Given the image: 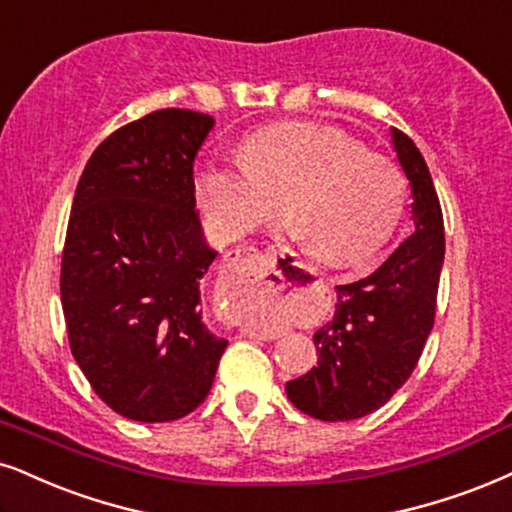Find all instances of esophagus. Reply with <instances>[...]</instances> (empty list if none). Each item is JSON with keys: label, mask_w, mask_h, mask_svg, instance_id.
I'll use <instances>...</instances> for the list:
<instances>
[{"label": "esophagus", "mask_w": 512, "mask_h": 512, "mask_svg": "<svg viewBox=\"0 0 512 512\" xmlns=\"http://www.w3.org/2000/svg\"><path fill=\"white\" fill-rule=\"evenodd\" d=\"M225 261H227L225 263L227 275H232V280H235V277H239V282H242V277L246 275V270L254 266V263H261L263 256H261V251L254 249V246H239V249L230 251V254H227ZM268 285L273 287V292H287V289L292 287V282H289L282 273H275V277L268 282ZM239 332L246 334V337L266 339V342H268V339H275L277 337V334L270 332V330H263L261 332V330H251V327H242V330H239Z\"/></svg>", "instance_id": "esophagus-1"}]
</instances>
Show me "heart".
Wrapping results in <instances>:
<instances>
[{
	"mask_svg": "<svg viewBox=\"0 0 512 512\" xmlns=\"http://www.w3.org/2000/svg\"><path fill=\"white\" fill-rule=\"evenodd\" d=\"M239 159L201 163L194 178L201 211L225 239L266 223L282 199L308 256L342 268L368 261L401 223V170L332 125H273L251 135Z\"/></svg>",
	"mask_w": 512,
	"mask_h": 512,
	"instance_id": "heart-1",
	"label": "heart"
}]
</instances>
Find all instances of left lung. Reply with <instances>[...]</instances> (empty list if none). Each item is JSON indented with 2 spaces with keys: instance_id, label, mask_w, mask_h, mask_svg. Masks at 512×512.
I'll list each match as a JSON object with an SVG mask.
<instances>
[{
  "instance_id": "obj_1",
  "label": "left lung",
  "mask_w": 512,
  "mask_h": 512,
  "mask_svg": "<svg viewBox=\"0 0 512 512\" xmlns=\"http://www.w3.org/2000/svg\"><path fill=\"white\" fill-rule=\"evenodd\" d=\"M389 135L410 182L415 232L368 277L337 287L334 315L313 334L318 365L285 384L301 413L325 422L382 408L415 370L434 325L444 218L420 149L401 130Z\"/></svg>"
}]
</instances>
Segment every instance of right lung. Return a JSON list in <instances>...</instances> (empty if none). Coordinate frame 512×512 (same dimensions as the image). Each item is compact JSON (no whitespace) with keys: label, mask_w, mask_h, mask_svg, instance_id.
Wrapping results in <instances>:
<instances>
[{"label":"right lung","mask_w":512,"mask_h":512,"mask_svg":"<svg viewBox=\"0 0 512 512\" xmlns=\"http://www.w3.org/2000/svg\"><path fill=\"white\" fill-rule=\"evenodd\" d=\"M211 116L161 109L94 149L61 261L73 358L106 406L137 422L192 413L227 339L204 323L201 280L218 251L194 213V161Z\"/></svg>","instance_id":"1"}]
</instances>
